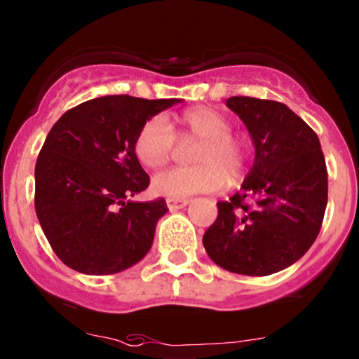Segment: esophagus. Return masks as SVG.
Listing matches in <instances>:
<instances>
[{"instance_id":"34e87169","label":"esophagus","mask_w":359,"mask_h":359,"mask_svg":"<svg viewBox=\"0 0 359 359\" xmlns=\"http://www.w3.org/2000/svg\"><path fill=\"white\" fill-rule=\"evenodd\" d=\"M189 205V199L187 198H168L167 199V206L170 211H177L180 208H186Z\"/></svg>"}]
</instances>
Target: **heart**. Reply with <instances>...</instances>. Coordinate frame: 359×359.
I'll list each match as a JSON object with an SVG mask.
<instances>
[{"label": "heart", "mask_w": 359, "mask_h": 359, "mask_svg": "<svg viewBox=\"0 0 359 359\" xmlns=\"http://www.w3.org/2000/svg\"><path fill=\"white\" fill-rule=\"evenodd\" d=\"M230 120L213 108H192L173 120V130L163 116L149 118L134 142L135 156L144 167L160 168L172 158L177 139L198 141L192 151L194 167L168 168L151 180V191L165 198H186L217 191L225 182H237L246 168V149L230 134Z\"/></svg>", "instance_id": "obj_1"}]
</instances>
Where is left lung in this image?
I'll list each match as a JSON object with an SVG mask.
<instances>
[{"instance_id": "left-lung-1", "label": "left lung", "mask_w": 359, "mask_h": 359, "mask_svg": "<svg viewBox=\"0 0 359 359\" xmlns=\"http://www.w3.org/2000/svg\"><path fill=\"white\" fill-rule=\"evenodd\" d=\"M246 123L255 163L241 191L218 201L203 236L206 252L232 273L263 277L296 263L311 248L327 208V167L315 130L284 103L232 96Z\"/></svg>"}]
</instances>
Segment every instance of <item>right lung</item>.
I'll return each mask as SVG.
<instances>
[{
	"mask_svg": "<svg viewBox=\"0 0 359 359\" xmlns=\"http://www.w3.org/2000/svg\"><path fill=\"white\" fill-rule=\"evenodd\" d=\"M182 100L94 97L60 116L36 161L34 205L53 251L72 270L111 275L151 249L163 198L130 201L149 186L134 142L141 127Z\"/></svg>",
	"mask_w": 359,
	"mask_h": 359,
	"instance_id": "add662e5",
	"label": "right lung"
}]
</instances>
